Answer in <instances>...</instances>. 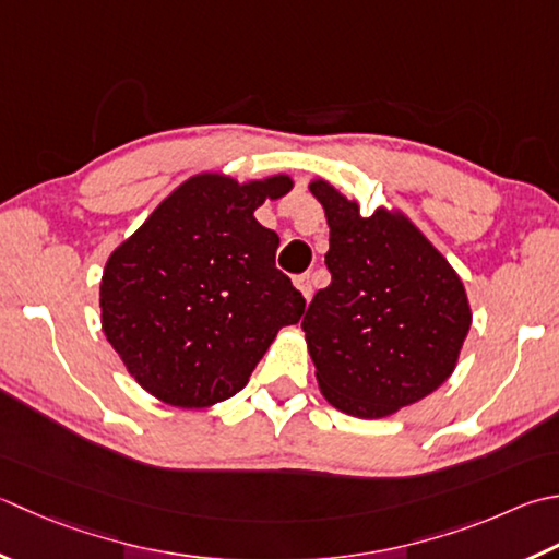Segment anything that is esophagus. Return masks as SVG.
<instances>
[{
	"instance_id": "34e87169",
	"label": "esophagus",
	"mask_w": 559,
	"mask_h": 559,
	"mask_svg": "<svg viewBox=\"0 0 559 559\" xmlns=\"http://www.w3.org/2000/svg\"><path fill=\"white\" fill-rule=\"evenodd\" d=\"M295 286H298V290L302 293V298L310 302V298H312V276H310V273H302V276L295 278Z\"/></svg>"
}]
</instances>
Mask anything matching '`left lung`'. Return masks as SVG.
<instances>
[{
	"instance_id": "1",
	"label": "left lung",
	"mask_w": 559,
	"mask_h": 559,
	"mask_svg": "<svg viewBox=\"0 0 559 559\" xmlns=\"http://www.w3.org/2000/svg\"><path fill=\"white\" fill-rule=\"evenodd\" d=\"M310 191L330 223L332 273L302 317L317 382L352 417H388L453 373L473 320L463 281L407 217H364L326 181Z\"/></svg>"
}]
</instances>
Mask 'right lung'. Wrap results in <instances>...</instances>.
Wrapping results in <instances>:
<instances>
[{"instance_id":"obj_1","label":"right lung","mask_w":559,"mask_h":559,"mask_svg":"<svg viewBox=\"0 0 559 559\" xmlns=\"http://www.w3.org/2000/svg\"><path fill=\"white\" fill-rule=\"evenodd\" d=\"M290 186L201 174L108 259L104 334L162 402L199 409L237 395L281 326L300 320L302 293L276 269L278 235L254 217Z\"/></svg>"}]
</instances>
